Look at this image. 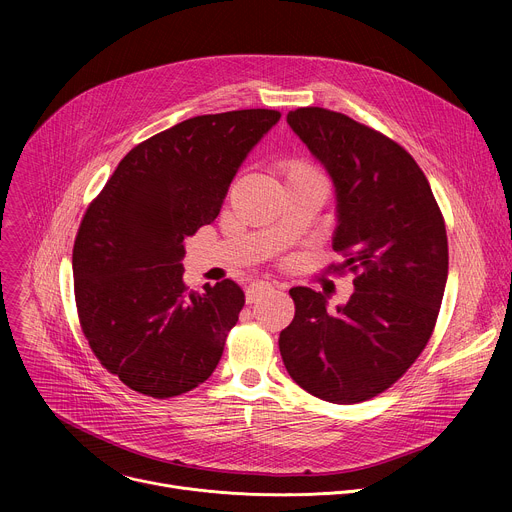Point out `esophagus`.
I'll use <instances>...</instances> for the list:
<instances>
[{
  "label": "esophagus",
  "mask_w": 512,
  "mask_h": 512,
  "mask_svg": "<svg viewBox=\"0 0 512 512\" xmlns=\"http://www.w3.org/2000/svg\"><path fill=\"white\" fill-rule=\"evenodd\" d=\"M273 289V283H269V281H255V283H251L249 287H247V304H253V302H257L261 296H265L267 291H271Z\"/></svg>",
  "instance_id": "1"
}]
</instances>
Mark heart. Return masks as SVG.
<instances>
[{"label":"heart","mask_w":512,"mask_h":512,"mask_svg":"<svg viewBox=\"0 0 512 512\" xmlns=\"http://www.w3.org/2000/svg\"><path fill=\"white\" fill-rule=\"evenodd\" d=\"M283 172L287 178H298V176H306V174H316L306 162L302 160H287L283 162Z\"/></svg>","instance_id":"obj_1"}]
</instances>
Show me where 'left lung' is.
Wrapping results in <instances>:
<instances>
[{
  "mask_svg": "<svg viewBox=\"0 0 512 512\" xmlns=\"http://www.w3.org/2000/svg\"><path fill=\"white\" fill-rule=\"evenodd\" d=\"M287 123L336 186L332 247L354 294L336 312L310 287H291L296 316L279 334L289 377L336 405L377 397L429 342L448 279V235L431 186L397 141L344 113L300 107Z\"/></svg>",
  "mask_w": 512,
  "mask_h": 512,
  "instance_id": "1",
  "label": "left lung"
}]
</instances>
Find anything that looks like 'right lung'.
Here are the masks:
<instances>
[{
  "label": "right lung",
  "instance_id": "1",
  "mask_svg": "<svg viewBox=\"0 0 512 512\" xmlns=\"http://www.w3.org/2000/svg\"><path fill=\"white\" fill-rule=\"evenodd\" d=\"M273 109L186 119L119 162L89 204L72 249L79 322L91 350L123 385L156 399L192 391L223 356L245 306L231 281H182L184 239L210 225Z\"/></svg>",
  "mask_w": 512,
  "mask_h": 512
}]
</instances>
